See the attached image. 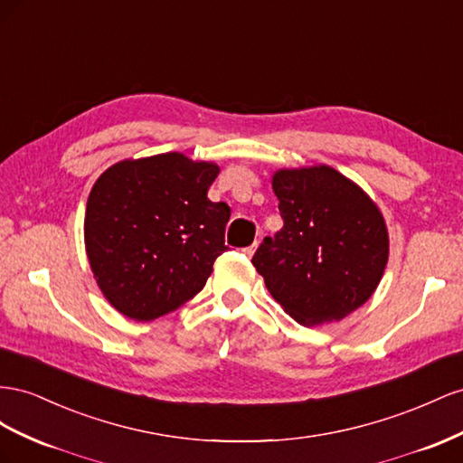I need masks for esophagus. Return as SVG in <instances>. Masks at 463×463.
Returning <instances> with one entry per match:
<instances>
[{"instance_id": "34e87169", "label": "esophagus", "mask_w": 463, "mask_h": 463, "mask_svg": "<svg viewBox=\"0 0 463 463\" xmlns=\"http://www.w3.org/2000/svg\"><path fill=\"white\" fill-rule=\"evenodd\" d=\"M256 248H258V242H254L252 246H248V248H244L242 252H244V256H248V258H252L254 256V252H256Z\"/></svg>"}]
</instances>
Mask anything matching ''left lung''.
Masks as SVG:
<instances>
[{
  "label": "left lung",
  "instance_id": "left-lung-1",
  "mask_svg": "<svg viewBox=\"0 0 463 463\" xmlns=\"http://www.w3.org/2000/svg\"><path fill=\"white\" fill-rule=\"evenodd\" d=\"M283 229L252 258L271 297L307 327L361 308L384 275L390 239L378 205L327 165L281 168L271 178Z\"/></svg>",
  "mask_w": 463,
  "mask_h": 463
}]
</instances>
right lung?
Returning a JSON list of instances; mask_svg holds the SVG:
<instances>
[{
  "label": "right lung",
  "instance_id": "1",
  "mask_svg": "<svg viewBox=\"0 0 463 463\" xmlns=\"http://www.w3.org/2000/svg\"><path fill=\"white\" fill-rule=\"evenodd\" d=\"M215 163L182 153L126 158L104 170L85 211V250L104 298L128 318L151 322L205 287L227 250V203L207 190Z\"/></svg>",
  "mask_w": 463,
  "mask_h": 463
}]
</instances>
